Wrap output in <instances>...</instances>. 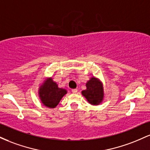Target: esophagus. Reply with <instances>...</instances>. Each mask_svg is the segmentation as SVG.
Wrapping results in <instances>:
<instances>
[{
	"instance_id": "esophagus-1",
	"label": "esophagus",
	"mask_w": 150,
	"mask_h": 150,
	"mask_svg": "<svg viewBox=\"0 0 150 150\" xmlns=\"http://www.w3.org/2000/svg\"><path fill=\"white\" fill-rule=\"evenodd\" d=\"M72 92H73V93H77V89H72Z\"/></svg>"
}]
</instances>
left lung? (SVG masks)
Wrapping results in <instances>:
<instances>
[{
  "label": "left lung",
  "instance_id": "left-lung-1",
  "mask_svg": "<svg viewBox=\"0 0 150 150\" xmlns=\"http://www.w3.org/2000/svg\"><path fill=\"white\" fill-rule=\"evenodd\" d=\"M87 89L82 92L89 104L98 105L101 102L104 97V89L101 82L95 77H92L86 83Z\"/></svg>",
  "mask_w": 150,
  "mask_h": 150
}]
</instances>
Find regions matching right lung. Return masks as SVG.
<instances>
[{
	"label": "right lung",
	"mask_w": 150,
	"mask_h": 150,
	"mask_svg": "<svg viewBox=\"0 0 150 150\" xmlns=\"http://www.w3.org/2000/svg\"><path fill=\"white\" fill-rule=\"evenodd\" d=\"M41 101L44 106L55 108L60 102L62 97L67 94L64 89L59 88L52 78L47 79L40 87L39 91Z\"/></svg>",
	"instance_id": "1"
}]
</instances>
